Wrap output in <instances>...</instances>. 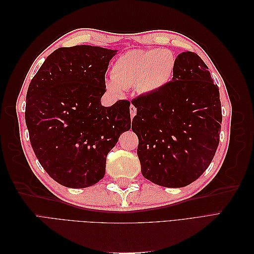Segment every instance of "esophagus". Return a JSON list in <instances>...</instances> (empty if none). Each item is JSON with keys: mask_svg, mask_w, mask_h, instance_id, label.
Returning a JSON list of instances; mask_svg holds the SVG:
<instances>
[{"mask_svg": "<svg viewBox=\"0 0 254 254\" xmlns=\"http://www.w3.org/2000/svg\"><path fill=\"white\" fill-rule=\"evenodd\" d=\"M135 114H136V108L133 105H131L130 106V118L133 119Z\"/></svg>", "mask_w": 254, "mask_h": 254, "instance_id": "34e87169", "label": "esophagus"}]
</instances>
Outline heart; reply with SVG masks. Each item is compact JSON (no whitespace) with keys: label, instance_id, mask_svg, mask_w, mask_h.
Masks as SVG:
<instances>
[{"label":"heart","instance_id":"obj_1","mask_svg":"<svg viewBox=\"0 0 254 254\" xmlns=\"http://www.w3.org/2000/svg\"><path fill=\"white\" fill-rule=\"evenodd\" d=\"M176 59L168 50H132L120 56L111 70L107 89L120 93L122 89L136 87L142 93H156L173 78Z\"/></svg>","mask_w":254,"mask_h":254}]
</instances>
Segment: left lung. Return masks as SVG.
<instances>
[{"label": "left lung", "instance_id": "left-lung-1", "mask_svg": "<svg viewBox=\"0 0 254 254\" xmlns=\"http://www.w3.org/2000/svg\"><path fill=\"white\" fill-rule=\"evenodd\" d=\"M132 131L146 179L164 188L187 187L209 167L219 144V89L193 52L176 58L173 80L131 101Z\"/></svg>", "mask_w": 254, "mask_h": 254}]
</instances>
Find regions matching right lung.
Wrapping results in <instances>:
<instances>
[{"mask_svg": "<svg viewBox=\"0 0 254 254\" xmlns=\"http://www.w3.org/2000/svg\"><path fill=\"white\" fill-rule=\"evenodd\" d=\"M117 50L60 48L29 83L25 122L35 155L51 178L83 189L104 178L107 155L131 127L130 102L104 107L105 74Z\"/></svg>", "mask_w": 254, "mask_h": 254, "instance_id": "right-lung-1", "label": "right lung"}]
</instances>
